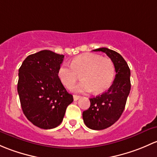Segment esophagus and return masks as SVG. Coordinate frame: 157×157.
I'll list each match as a JSON object with an SVG mask.
<instances>
[{
    "instance_id": "obj_1",
    "label": "esophagus",
    "mask_w": 157,
    "mask_h": 157,
    "mask_svg": "<svg viewBox=\"0 0 157 157\" xmlns=\"http://www.w3.org/2000/svg\"><path fill=\"white\" fill-rule=\"evenodd\" d=\"M80 98H81V97L78 96V95H75V94L73 95V100H74V101H78V100Z\"/></svg>"
}]
</instances>
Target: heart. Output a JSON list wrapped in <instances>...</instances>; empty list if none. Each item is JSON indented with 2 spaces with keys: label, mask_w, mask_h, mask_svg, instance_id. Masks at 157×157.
<instances>
[{
  "label": "heart",
  "mask_w": 157,
  "mask_h": 157,
  "mask_svg": "<svg viewBox=\"0 0 157 157\" xmlns=\"http://www.w3.org/2000/svg\"><path fill=\"white\" fill-rule=\"evenodd\" d=\"M58 78L67 88H71L82 75L83 82L74 90L86 93L94 90L101 94L109 89L113 82L115 67L110 59L95 54H85L74 58L71 66L63 64L58 69Z\"/></svg>",
  "instance_id": "b5f03b06"
}]
</instances>
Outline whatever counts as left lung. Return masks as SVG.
Wrapping results in <instances>:
<instances>
[{"label":"left lung","instance_id":"8db88e82","mask_svg":"<svg viewBox=\"0 0 157 157\" xmlns=\"http://www.w3.org/2000/svg\"><path fill=\"white\" fill-rule=\"evenodd\" d=\"M94 51L105 53L113 63L116 70L115 79L109 90L90 98V107L82 113L87 127L93 130H102L113 125L123 113L131 90V72L126 61L119 53L106 48Z\"/></svg>","mask_w":157,"mask_h":157}]
</instances>
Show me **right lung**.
<instances>
[{"instance_id": "right-lung-1", "label": "right lung", "mask_w": 157, "mask_h": 157, "mask_svg": "<svg viewBox=\"0 0 157 157\" xmlns=\"http://www.w3.org/2000/svg\"><path fill=\"white\" fill-rule=\"evenodd\" d=\"M64 55L44 50L27 56L19 69L17 90L22 112L35 126L57 127L73 101L58 78Z\"/></svg>"}]
</instances>
